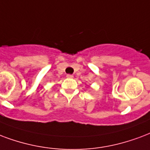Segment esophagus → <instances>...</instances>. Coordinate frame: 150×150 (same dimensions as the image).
Instances as JSON below:
<instances>
[{
    "label": "esophagus",
    "mask_w": 150,
    "mask_h": 150,
    "mask_svg": "<svg viewBox=\"0 0 150 150\" xmlns=\"http://www.w3.org/2000/svg\"><path fill=\"white\" fill-rule=\"evenodd\" d=\"M73 77H74L73 75H71V74H67V78H68V79H72Z\"/></svg>",
    "instance_id": "34e87169"
}]
</instances>
